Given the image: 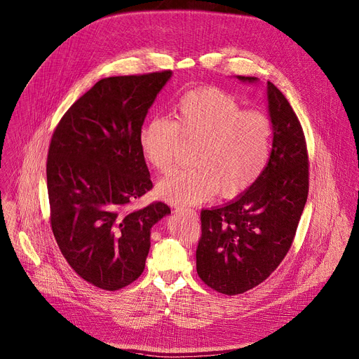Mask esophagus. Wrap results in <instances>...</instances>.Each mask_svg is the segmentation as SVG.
<instances>
[{
  "instance_id": "esophagus-1",
  "label": "esophagus",
  "mask_w": 359,
  "mask_h": 359,
  "mask_svg": "<svg viewBox=\"0 0 359 359\" xmlns=\"http://www.w3.org/2000/svg\"><path fill=\"white\" fill-rule=\"evenodd\" d=\"M176 211H177V212H180V214H184V215H189V217H192V218L198 219V214H196V211H194V210H183V208H177Z\"/></svg>"
}]
</instances>
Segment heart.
<instances>
[{"mask_svg":"<svg viewBox=\"0 0 359 359\" xmlns=\"http://www.w3.org/2000/svg\"><path fill=\"white\" fill-rule=\"evenodd\" d=\"M176 121L149 116L140 128L144 158L165 175L173 168L184 140H201L192 168L176 170L158 184L160 196L173 205L191 206L218 192L236 198L255 184L272 149L273 126L265 113L244 110L241 103L215 87L186 93L175 109Z\"/></svg>","mask_w":359,"mask_h":359,"instance_id":"b5f03b06","label":"heart"}]
</instances>
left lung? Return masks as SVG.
<instances>
[{
    "label": "left lung",
    "mask_w": 359,
    "mask_h": 359,
    "mask_svg": "<svg viewBox=\"0 0 359 359\" xmlns=\"http://www.w3.org/2000/svg\"><path fill=\"white\" fill-rule=\"evenodd\" d=\"M268 102L273 141L263 173L236 201L201 212L196 271L206 285L225 295L257 287L279 266L307 202L309 153L303 128L271 81Z\"/></svg>",
    "instance_id": "8db88e82"
}]
</instances>
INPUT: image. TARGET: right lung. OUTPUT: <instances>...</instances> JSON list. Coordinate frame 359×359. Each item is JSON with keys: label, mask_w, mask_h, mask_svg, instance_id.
<instances>
[{"label": "right lung", "mask_w": 359, "mask_h": 359, "mask_svg": "<svg viewBox=\"0 0 359 359\" xmlns=\"http://www.w3.org/2000/svg\"><path fill=\"white\" fill-rule=\"evenodd\" d=\"M172 71L103 79L75 102L50 140L46 179L52 233L69 266L116 291L144 272L164 202L128 206L153 189L138 132Z\"/></svg>", "instance_id": "right-lung-1"}]
</instances>
